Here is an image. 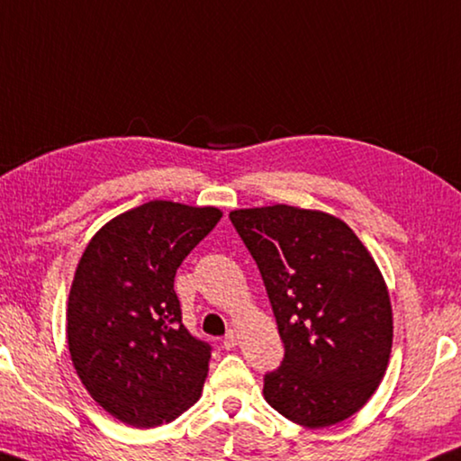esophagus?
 <instances>
[{
	"mask_svg": "<svg viewBox=\"0 0 461 461\" xmlns=\"http://www.w3.org/2000/svg\"><path fill=\"white\" fill-rule=\"evenodd\" d=\"M223 348H233L238 345V332L236 330H228V334L223 337Z\"/></svg>",
	"mask_w": 461,
	"mask_h": 461,
	"instance_id": "esophagus-1",
	"label": "esophagus"
}]
</instances>
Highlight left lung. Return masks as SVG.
<instances>
[{
	"mask_svg": "<svg viewBox=\"0 0 461 461\" xmlns=\"http://www.w3.org/2000/svg\"><path fill=\"white\" fill-rule=\"evenodd\" d=\"M256 259L284 342L264 397L304 428L357 413L379 387L393 345L389 292L361 240L329 213L290 205L230 213Z\"/></svg>",
	"mask_w": 461,
	"mask_h": 461,
	"instance_id": "8db88e82",
	"label": "left lung"
}]
</instances>
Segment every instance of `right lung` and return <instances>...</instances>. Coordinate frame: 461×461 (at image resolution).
I'll return each mask as SVG.
<instances>
[{"mask_svg":"<svg viewBox=\"0 0 461 461\" xmlns=\"http://www.w3.org/2000/svg\"><path fill=\"white\" fill-rule=\"evenodd\" d=\"M221 212L149 202L90 240L66 312L70 357L92 399L122 423L155 428L195 403L212 345L181 321L173 282Z\"/></svg>","mask_w":461,"mask_h":461,"instance_id":"right-lung-1","label":"right lung"}]
</instances>
